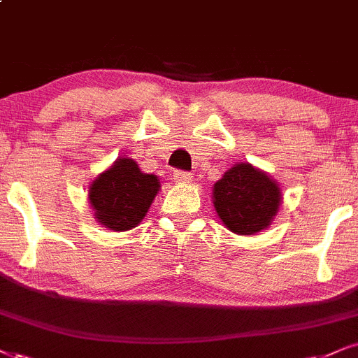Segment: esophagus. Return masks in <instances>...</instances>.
I'll return each instance as SVG.
<instances>
[{
    "label": "esophagus",
    "mask_w": 358,
    "mask_h": 358,
    "mask_svg": "<svg viewBox=\"0 0 358 358\" xmlns=\"http://www.w3.org/2000/svg\"><path fill=\"white\" fill-rule=\"evenodd\" d=\"M172 179H174V182H179V184L191 182V180H192V174H191V172L174 171V174H172Z\"/></svg>",
    "instance_id": "1"
}]
</instances>
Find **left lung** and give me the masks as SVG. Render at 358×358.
<instances>
[{"label":"left lung","mask_w":358,"mask_h":358,"mask_svg":"<svg viewBox=\"0 0 358 358\" xmlns=\"http://www.w3.org/2000/svg\"><path fill=\"white\" fill-rule=\"evenodd\" d=\"M217 217L229 231L254 236L272 224L282 204L279 182L249 162H237L213 187Z\"/></svg>","instance_id":"8db88e82"}]
</instances>
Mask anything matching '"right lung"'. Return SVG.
I'll return each mask as SVG.
<instances>
[{
    "instance_id": "1",
    "label": "right lung",
    "mask_w": 358,
    "mask_h": 358,
    "mask_svg": "<svg viewBox=\"0 0 358 358\" xmlns=\"http://www.w3.org/2000/svg\"><path fill=\"white\" fill-rule=\"evenodd\" d=\"M159 189L157 176L145 174L129 157H119L92 180L87 196L92 215L101 226L124 232L145 217Z\"/></svg>"
}]
</instances>
